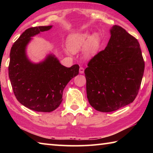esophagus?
Segmentation results:
<instances>
[{"label": "esophagus", "mask_w": 153, "mask_h": 153, "mask_svg": "<svg viewBox=\"0 0 153 153\" xmlns=\"http://www.w3.org/2000/svg\"><path fill=\"white\" fill-rule=\"evenodd\" d=\"M79 74H84V69L83 68V67H80L79 68Z\"/></svg>", "instance_id": "esophagus-1"}]
</instances>
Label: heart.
Returning <instances> with one entry per match:
<instances>
[{
    "label": "heart",
    "mask_w": 153,
    "mask_h": 153,
    "mask_svg": "<svg viewBox=\"0 0 153 153\" xmlns=\"http://www.w3.org/2000/svg\"><path fill=\"white\" fill-rule=\"evenodd\" d=\"M101 39L97 33L90 36L88 33H77L71 35L67 39V47L69 50L76 53L83 48L86 58H92L99 51Z\"/></svg>",
    "instance_id": "b5f03b06"
}]
</instances>
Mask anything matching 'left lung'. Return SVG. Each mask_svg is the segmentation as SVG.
Listing matches in <instances>:
<instances>
[{
    "label": "left lung",
    "instance_id": "8db88e82",
    "mask_svg": "<svg viewBox=\"0 0 153 153\" xmlns=\"http://www.w3.org/2000/svg\"><path fill=\"white\" fill-rule=\"evenodd\" d=\"M110 32L107 47L84 70L88 102L100 112H112L132 102L144 71L138 40L119 25H113Z\"/></svg>",
    "mask_w": 153,
    "mask_h": 153
}]
</instances>
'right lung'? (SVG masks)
I'll return each instance as SVG.
<instances>
[{
	"mask_svg": "<svg viewBox=\"0 0 153 153\" xmlns=\"http://www.w3.org/2000/svg\"><path fill=\"white\" fill-rule=\"evenodd\" d=\"M52 27L28 28L15 41L10 52L9 77L15 97L25 107L38 112H51L58 108L66 85L79 74L78 65L65 67L53 54L38 63L28 59L26 48L32 37Z\"/></svg>",
	"mask_w": 153,
	"mask_h": 153,
	"instance_id": "1",
	"label": "right lung"
}]
</instances>
